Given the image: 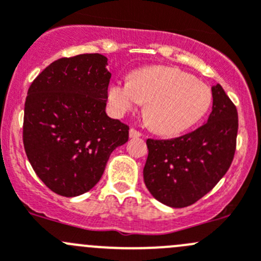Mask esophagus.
I'll use <instances>...</instances> for the list:
<instances>
[{
	"instance_id": "1",
	"label": "esophagus",
	"mask_w": 261,
	"mask_h": 261,
	"mask_svg": "<svg viewBox=\"0 0 261 261\" xmlns=\"http://www.w3.org/2000/svg\"><path fill=\"white\" fill-rule=\"evenodd\" d=\"M129 137L130 138H137V137H142V133L136 130L135 128H130L129 129Z\"/></svg>"
}]
</instances>
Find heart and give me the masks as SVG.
<instances>
[{
  "label": "heart",
  "mask_w": 261,
  "mask_h": 261,
  "mask_svg": "<svg viewBox=\"0 0 261 261\" xmlns=\"http://www.w3.org/2000/svg\"><path fill=\"white\" fill-rule=\"evenodd\" d=\"M109 106L118 118L145 103V115L155 132L177 135L195 125L209 111L212 89L191 74L169 66L137 69L129 82H114Z\"/></svg>",
  "instance_id": "b5f03b06"
}]
</instances>
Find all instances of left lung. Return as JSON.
Masks as SVG:
<instances>
[{
  "label": "left lung",
  "instance_id": "obj_1",
  "mask_svg": "<svg viewBox=\"0 0 261 261\" xmlns=\"http://www.w3.org/2000/svg\"><path fill=\"white\" fill-rule=\"evenodd\" d=\"M200 128L173 140H147L143 179L151 195L170 207L190 206L213 190L229 169L238 130L237 109L220 84Z\"/></svg>",
  "mask_w": 261,
  "mask_h": 261
}]
</instances>
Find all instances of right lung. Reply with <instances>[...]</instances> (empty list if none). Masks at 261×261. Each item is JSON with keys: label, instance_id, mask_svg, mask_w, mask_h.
<instances>
[{"label": "right lung", "instance_id": "1", "mask_svg": "<svg viewBox=\"0 0 261 261\" xmlns=\"http://www.w3.org/2000/svg\"><path fill=\"white\" fill-rule=\"evenodd\" d=\"M108 58L83 54L49 64L28 89L23 142L39 179L75 197L97 185L110 153L128 141L129 128L108 116Z\"/></svg>", "mask_w": 261, "mask_h": 261}]
</instances>
